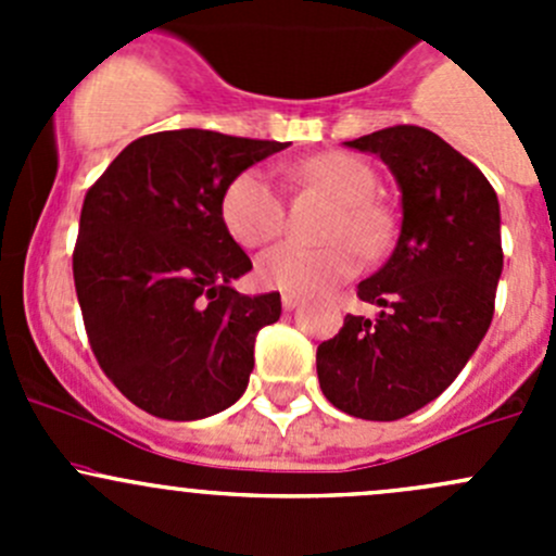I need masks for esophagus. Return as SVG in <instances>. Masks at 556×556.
<instances>
[{
	"label": "esophagus",
	"instance_id": "esophagus-1",
	"mask_svg": "<svg viewBox=\"0 0 556 556\" xmlns=\"http://www.w3.org/2000/svg\"><path fill=\"white\" fill-rule=\"evenodd\" d=\"M299 295H293V293H285L282 295V306H285V312H290V309H295V306H299Z\"/></svg>",
	"mask_w": 556,
	"mask_h": 556
}]
</instances>
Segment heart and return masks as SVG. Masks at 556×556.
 <instances>
[{
	"label": "heart",
	"instance_id": "heart-1",
	"mask_svg": "<svg viewBox=\"0 0 556 556\" xmlns=\"http://www.w3.org/2000/svg\"><path fill=\"white\" fill-rule=\"evenodd\" d=\"M299 177L323 190L339 204L325 237L333 242L309 247L282 242L257 257L255 277L263 288L306 295L355 277L363 253L379 255L392 242V217L374 195L379 177L352 153H323L299 166ZM220 220L226 231L244 247H257L279 237L288 220L285 195L271 174L250 166L228 179L220 195Z\"/></svg>",
	"mask_w": 556,
	"mask_h": 556
}]
</instances>
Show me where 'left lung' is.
<instances>
[{
	"instance_id": "left-lung-1",
	"label": "left lung",
	"mask_w": 556,
	"mask_h": 556,
	"mask_svg": "<svg viewBox=\"0 0 556 556\" xmlns=\"http://www.w3.org/2000/svg\"><path fill=\"white\" fill-rule=\"evenodd\" d=\"M377 153L401 185L390 261L357 285L379 317L346 314L317 346L323 395L350 417L392 422L450 387L495 314L503 271L495 188L439 134L390 126L346 142Z\"/></svg>"
}]
</instances>
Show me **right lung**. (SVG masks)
Masks as SVG:
<instances>
[{
	"label": "right lung",
	"instance_id": "add662e5",
	"mask_svg": "<svg viewBox=\"0 0 556 556\" xmlns=\"http://www.w3.org/2000/svg\"><path fill=\"white\" fill-rule=\"evenodd\" d=\"M288 142L204 128L139 137L88 188L72 274L88 344L112 384L161 419H201L247 390L279 293L244 295L252 268L220 220L228 179Z\"/></svg>",
	"mask_w": 556,
	"mask_h": 556
}]
</instances>
